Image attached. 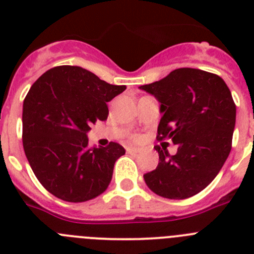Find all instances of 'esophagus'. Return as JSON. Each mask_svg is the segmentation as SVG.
I'll return each mask as SVG.
<instances>
[{"label":"esophagus","instance_id":"obj_1","mask_svg":"<svg viewBox=\"0 0 254 254\" xmlns=\"http://www.w3.org/2000/svg\"><path fill=\"white\" fill-rule=\"evenodd\" d=\"M127 152H129V154H137V152H140V149H137V147H127Z\"/></svg>","mask_w":254,"mask_h":254}]
</instances>
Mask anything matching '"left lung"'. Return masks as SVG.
<instances>
[{
    "label": "left lung",
    "mask_w": 254,
    "mask_h": 254,
    "mask_svg": "<svg viewBox=\"0 0 254 254\" xmlns=\"http://www.w3.org/2000/svg\"><path fill=\"white\" fill-rule=\"evenodd\" d=\"M140 89L160 103L158 140L178 146L176 155L155 147L159 164L143 176L145 183L165 198L194 196L214 181L232 150L237 108L228 85L220 76L186 67Z\"/></svg>",
    "instance_id": "8db88e82"
}]
</instances>
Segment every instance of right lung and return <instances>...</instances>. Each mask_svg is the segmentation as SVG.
I'll use <instances>...</instances> for the list:
<instances>
[{
    "label": "right lung",
    "mask_w": 254,
    "mask_h": 254,
    "mask_svg": "<svg viewBox=\"0 0 254 254\" xmlns=\"http://www.w3.org/2000/svg\"><path fill=\"white\" fill-rule=\"evenodd\" d=\"M126 90L78 66L48 69L30 87L22 104V145L38 181L67 202L102 194L113 176L120 143L89 146L87 133L108 118V105Z\"/></svg>",
    "instance_id": "right-lung-1"
}]
</instances>
